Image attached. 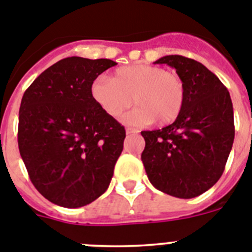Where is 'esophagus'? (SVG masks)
Returning <instances> with one entry per match:
<instances>
[{
  "instance_id": "esophagus-1",
  "label": "esophagus",
  "mask_w": 252,
  "mask_h": 252,
  "mask_svg": "<svg viewBox=\"0 0 252 252\" xmlns=\"http://www.w3.org/2000/svg\"><path fill=\"white\" fill-rule=\"evenodd\" d=\"M126 134H135V133H138L135 129H131V128H126Z\"/></svg>"
}]
</instances>
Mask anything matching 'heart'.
I'll list each match as a JSON object with an SVG mask.
<instances>
[{"label":"heart","mask_w":252,"mask_h":252,"mask_svg":"<svg viewBox=\"0 0 252 252\" xmlns=\"http://www.w3.org/2000/svg\"><path fill=\"white\" fill-rule=\"evenodd\" d=\"M92 96L113 118L121 117L134 101L137 106L124 117L130 126H148L154 121L167 126L182 112L186 88L174 72L157 65L133 64L118 67L112 78L95 79Z\"/></svg>","instance_id":"obj_1"}]
</instances>
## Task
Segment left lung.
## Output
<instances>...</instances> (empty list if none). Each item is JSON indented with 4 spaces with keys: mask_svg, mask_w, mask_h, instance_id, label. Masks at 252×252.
Wrapping results in <instances>:
<instances>
[{
    "mask_svg": "<svg viewBox=\"0 0 252 252\" xmlns=\"http://www.w3.org/2000/svg\"><path fill=\"white\" fill-rule=\"evenodd\" d=\"M154 64L174 67L186 88L180 117L162 129L143 130L142 162L154 187L178 198L210 189L225 171L235 138L227 88L193 59L168 55Z\"/></svg>",
    "mask_w": 252,
    "mask_h": 252,
    "instance_id": "left-lung-1",
    "label": "left lung"
}]
</instances>
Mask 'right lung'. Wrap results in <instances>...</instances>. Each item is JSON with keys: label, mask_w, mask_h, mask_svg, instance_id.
<instances>
[{"label": "right lung", "mask_w": 252, "mask_h": 252, "mask_svg": "<svg viewBox=\"0 0 252 252\" xmlns=\"http://www.w3.org/2000/svg\"><path fill=\"white\" fill-rule=\"evenodd\" d=\"M115 65L109 59H63L22 96L20 154L36 189L61 207H81L101 196L123 151L126 129L92 96L93 81Z\"/></svg>", "instance_id": "add662e5"}]
</instances>
